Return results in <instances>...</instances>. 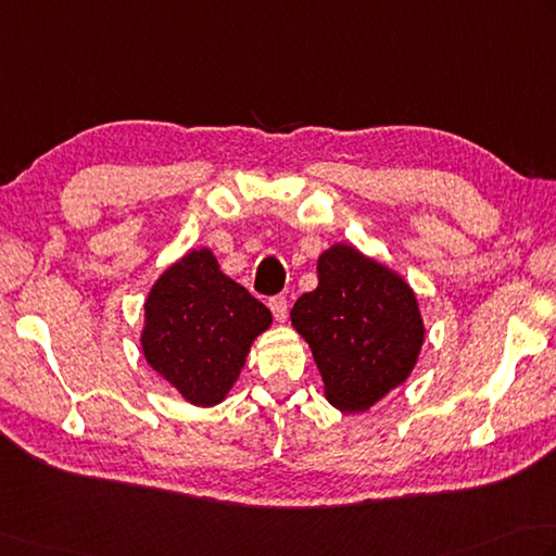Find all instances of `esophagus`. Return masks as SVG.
Listing matches in <instances>:
<instances>
[{"label":"esophagus","mask_w":556,"mask_h":556,"mask_svg":"<svg viewBox=\"0 0 556 556\" xmlns=\"http://www.w3.org/2000/svg\"><path fill=\"white\" fill-rule=\"evenodd\" d=\"M269 311L275 313L277 323H285V320H287V311H289V306H287V299H285V296H275V299H269Z\"/></svg>","instance_id":"obj_1"}]
</instances>
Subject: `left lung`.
I'll use <instances>...</instances> for the list:
<instances>
[{"instance_id":"left-lung-1","label":"left lung","mask_w":556,"mask_h":556,"mask_svg":"<svg viewBox=\"0 0 556 556\" xmlns=\"http://www.w3.org/2000/svg\"><path fill=\"white\" fill-rule=\"evenodd\" d=\"M318 287L291 308L308 342L323 393L342 412H366L415 371L424 344L417 293L395 269L350 243L318 257Z\"/></svg>"}]
</instances>
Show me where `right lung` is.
Returning a JSON list of instances; mask_svg holds the SVG:
<instances>
[{
  "instance_id": "add662e5",
  "label": "right lung",
  "mask_w": 556,
  "mask_h": 556,
  "mask_svg": "<svg viewBox=\"0 0 556 556\" xmlns=\"http://www.w3.org/2000/svg\"><path fill=\"white\" fill-rule=\"evenodd\" d=\"M271 313L226 277L210 248H192L161 271L144 301L139 342L147 364L194 407L231 393Z\"/></svg>"
}]
</instances>
